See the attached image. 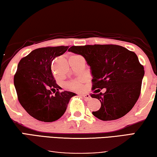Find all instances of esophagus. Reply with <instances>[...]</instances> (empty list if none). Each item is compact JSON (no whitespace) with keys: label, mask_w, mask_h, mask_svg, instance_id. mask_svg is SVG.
<instances>
[{"label":"esophagus","mask_w":157,"mask_h":157,"mask_svg":"<svg viewBox=\"0 0 157 157\" xmlns=\"http://www.w3.org/2000/svg\"><path fill=\"white\" fill-rule=\"evenodd\" d=\"M81 95L84 99H85L86 100H90V99H91V97L90 96V95H89V94H82V95Z\"/></svg>","instance_id":"34e87169"}]
</instances>
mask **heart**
Listing matches in <instances>:
<instances>
[{
    "instance_id": "heart-1",
    "label": "heart",
    "mask_w": 157,
    "mask_h": 157,
    "mask_svg": "<svg viewBox=\"0 0 157 157\" xmlns=\"http://www.w3.org/2000/svg\"><path fill=\"white\" fill-rule=\"evenodd\" d=\"M71 57H80V55H73ZM67 87L69 89H71V90H76V91H80L83 88V85H82V83L81 81L76 80V81H73L68 82L67 83Z\"/></svg>"
}]
</instances>
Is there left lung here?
Listing matches in <instances>:
<instances>
[{
  "instance_id": "8db88e82",
  "label": "left lung",
  "mask_w": 157,
  "mask_h": 157,
  "mask_svg": "<svg viewBox=\"0 0 157 157\" xmlns=\"http://www.w3.org/2000/svg\"><path fill=\"white\" fill-rule=\"evenodd\" d=\"M69 51L82 55L90 67L93 90H107L105 94L95 90L90 95L101 102L100 109L92 112L95 117L116 120L132 109L140 95L144 74V67L134 52L112 44L71 46Z\"/></svg>"
}]
</instances>
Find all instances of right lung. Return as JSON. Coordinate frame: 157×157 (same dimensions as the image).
<instances>
[{
  "instance_id": "right-lung-1",
  "label": "right lung",
  "mask_w": 157,
  "mask_h": 157,
  "mask_svg": "<svg viewBox=\"0 0 157 157\" xmlns=\"http://www.w3.org/2000/svg\"><path fill=\"white\" fill-rule=\"evenodd\" d=\"M69 46L40 48L33 50L19 62L14 85L21 105L31 117L43 122H52L64 114L75 93H60L51 71L52 62L63 55ZM57 90L55 94L52 93Z\"/></svg>"
}]
</instances>
